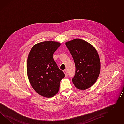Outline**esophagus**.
Masks as SVG:
<instances>
[{
    "mask_svg": "<svg viewBox=\"0 0 124 124\" xmlns=\"http://www.w3.org/2000/svg\"><path fill=\"white\" fill-rule=\"evenodd\" d=\"M63 73L65 74V77H67L68 76V74H67V72L66 70H63Z\"/></svg>",
    "mask_w": 124,
    "mask_h": 124,
    "instance_id": "esophagus-1",
    "label": "esophagus"
}]
</instances>
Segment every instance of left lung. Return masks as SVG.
<instances>
[{"label": "left lung", "mask_w": 124, "mask_h": 124, "mask_svg": "<svg viewBox=\"0 0 124 124\" xmlns=\"http://www.w3.org/2000/svg\"><path fill=\"white\" fill-rule=\"evenodd\" d=\"M75 64L73 84L79 90L91 87L96 82L100 70V57L96 50L89 42L76 39L65 43Z\"/></svg>", "instance_id": "obj_1"}]
</instances>
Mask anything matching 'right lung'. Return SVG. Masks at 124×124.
Segmentation results:
<instances>
[{
	"label": "right lung",
	"mask_w": 124,
	"mask_h": 124,
	"mask_svg": "<svg viewBox=\"0 0 124 124\" xmlns=\"http://www.w3.org/2000/svg\"><path fill=\"white\" fill-rule=\"evenodd\" d=\"M61 43L45 41L37 43L31 49L27 63L28 78L38 94L51 98L59 90L60 82L65 77L53 58V54Z\"/></svg>",
	"instance_id": "obj_1"
}]
</instances>
